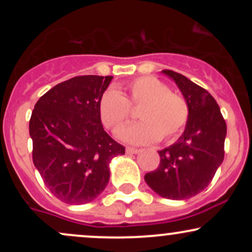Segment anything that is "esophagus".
<instances>
[{"instance_id": "obj_1", "label": "esophagus", "mask_w": 252, "mask_h": 252, "mask_svg": "<svg viewBox=\"0 0 252 252\" xmlns=\"http://www.w3.org/2000/svg\"><path fill=\"white\" fill-rule=\"evenodd\" d=\"M126 153H128V154H137L138 152H140L141 149H138V148H134V147H126Z\"/></svg>"}]
</instances>
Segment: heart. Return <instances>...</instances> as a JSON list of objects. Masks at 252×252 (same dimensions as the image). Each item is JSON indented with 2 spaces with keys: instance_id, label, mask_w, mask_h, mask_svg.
<instances>
[{
  "instance_id": "b5f03b06",
  "label": "heart",
  "mask_w": 252,
  "mask_h": 252,
  "mask_svg": "<svg viewBox=\"0 0 252 252\" xmlns=\"http://www.w3.org/2000/svg\"><path fill=\"white\" fill-rule=\"evenodd\" d=\"M137 108L140 122L118 130V136L132 143L169 141L184 130L189 118L186 99L156 77L136 78L128 84L126 94L110 89L99 100V117L106 129L120 128Z\"/></svg>"
}]
</instances>
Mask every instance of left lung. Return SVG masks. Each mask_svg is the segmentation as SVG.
Segmentation results:
<instances>
[{"label": "left lung", "instance_id": "8db88e82", "mask_svg": "<svg viewBox=\"0 0 252 252\" xmlns=\"http://www.w3.org/2000/svg\"><path fill=\"white\" fill-rule=\"evenodd\" d=\"M189 108V118L178 142L158 152L160 164L144 175L148 186L163 198L182 200L204 190L224 160L226 122L216 99L201 86L172 70Z\"/></svg>", "mask_w": 252, "mask_h": 252}]
</instances>
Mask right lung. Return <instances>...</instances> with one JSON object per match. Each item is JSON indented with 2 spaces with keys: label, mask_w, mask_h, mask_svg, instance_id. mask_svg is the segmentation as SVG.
I'll return each instance as SVG.
<instances>
[{
  "label": "right lung",
  "mask_w": 252,
  "mask_h": 252,
  "mask_svg": "<svg viewBox=\"0 0 252 252\" xmlns=\"http://www.w3.org/2000/svg\"><path fill=\"white\" fill-rule=\"evenodd\" d=\"M111 76H78L40 97L30 120L34 166L56 198L70 205L92 201L110 178L112 158L126 148L104 131L99 100Z\"/></svg>",
  "instance_id": "1"
}]
</instances>
